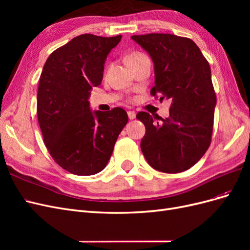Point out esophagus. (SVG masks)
I'll return each instance as SVG.
<instances>
[{
	"label": "esophagus",
	"mask_w": 250,
	"mask_h": 250,
	"mask_svg": "<svg viewBox=\"0 0 250 250\" xmlns=\"http://www.w3.org/2000/svg\"><path fill=\"white\" fill-rule=\"evenodd\" d=\"M128 118H129L130 120H133L135 118V112L134 111H128Z\"/></svg>",
	"instance_id": "34e87169"
}]
</instances>
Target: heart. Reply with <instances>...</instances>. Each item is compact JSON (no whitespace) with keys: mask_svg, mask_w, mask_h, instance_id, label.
<instances>
[{"mask_svg":"<svg viewBox=\"0 0 250 250\" xmlns=\"http://www.w3.org/2000/svg\"><path fill=\"white\" fill-rule=\"evenodd\" d=\"M138 55H141V54H139V53H133V54H131L129 57H128V60H129V59H130V58H132V57L138 56Z\"/></svg>","mask_w":250,"mask_h":250,"instance_id":"1","label":"heart"}]
</instances>
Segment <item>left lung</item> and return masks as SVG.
I'll use <instances>...</instances> for the list:
<instances>
[{
    "instance_id": "1",
    "label": "left lung",
    "mask_w": 250,
    "mask_h": 250,
    "mask_svg": "<svg viewBox=\"0 0 250 250\" xmlns=\"http://www.w3.org/2000/svg\"><path fill=\"white\" fill-rule=\"evenodd\" d=\"M154 65L151 95L171 100L170 117L137 115L146 127L141 149L153 169L179 173L190 169L209 147L217 103L208 60L192 40L173 34L133 35ZM162 119L157 123L155 119Z\"/></svg>"
}]
</instances>
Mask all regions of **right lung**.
Wrapping results in <instances>:
<instances>
[{
    "label": "right lung",
    "instance_id": "obj_1",
    "mask_svg": "<svg viewBox=\"0 0 250 250\" xmlns=\"http://www.w3.org/2000/svg\"><path fill=\"white\" fill-rule=\"evenodd\" d=\"M122 35L82 34L48 57L37 93V119L54 161L75 175H94L109 161L127 112L92 110L90 90L101 84L104 64Z\"/></svg>",
    "mask_w": 250,
    "mask_h": 250
}]
</instances>
